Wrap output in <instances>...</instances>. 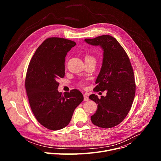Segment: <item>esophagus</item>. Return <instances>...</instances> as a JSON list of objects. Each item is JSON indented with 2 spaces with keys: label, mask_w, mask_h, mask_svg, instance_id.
Instances as JSON below:
<instances>
[{
  "label": "esophagus",
  "mask_w": 161,
  "mask_h": 161,
  "mask_svg": "<svg viewBox=\"0 0 161 161\" xmlns=\"http://www.w3.org/2000/svg\"><path fill=\"white\" fill-rule=\"evenodd\" d=\"M83 97H84V101H87L89 99H88V97L86 96V95H84L83 96Z\"/></svg>",
  "instance_id": "esophagus-1"
}]
</instances>
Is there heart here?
<instances>
[{
    "label": "heart",
    "instance_id": "b5f03b06",
    "mask_svg": "<svg viewBox=\"0 0 161 161\" xmlns=\"http://www.w3.org/2000/svg\"><path fill=\"white\" fill-rule=\"evenodd\" d=\"M96 57L94 56H93L92 55L90 54H87L85 56V62L86 61H93L94 62H96Z\"/></svg>",
    "mask_w": 161,
    "mask_h": 161
}]
</instances>
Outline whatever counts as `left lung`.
<instances>
[{
    "mask_svg": "<svg viewBox=\"0 0 161 161\" xmlns=\"http://www.w3.org/2000/svg\"><path fill=\"white\" fill-rule=\"evenodd\" d=\"M85 41L100 46L104 52L101 69L94 90L107 92L100 99L95 94L89 96L97 104V109L91 120L99 127L111 128L121 123L131 108L136 91L133 69L127 53L113 37L103 35L85 39Z\"/></svg>",
    "mask_w": 161,
    "mask_h": 161,
    "instance_id": "obj_1",
    "label": "left lung"
}]
</instances>
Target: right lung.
<instances>
[{
  "instance_id": "add662e5",
  "label": "right lung",
  "mask_w": 161,
  "mask_h": 161,
  "mask_svg": "<svg viewBox=\"0 0 161 161\" xmlns=\"http://www.w3.org/2000/svg\"><path fill=\"white\" fill-rule=\"evenodd\" d=\"M76 44L64 38L49 37L36 50L27 69L25 86L31 108L37 120L50 130L67 126L83 100L77 89L64 95L57 90L58 80L65 76L67 53Z\"/></svg>"
}]
</instances>
